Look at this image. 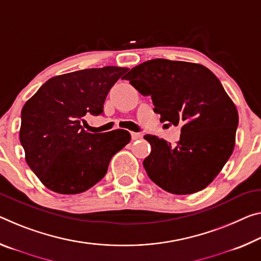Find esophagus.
<instances>
[{"instance_id":"obj_1","label":"esophagus","mask_w":261,"mask_h":261,"mask_svg":"<svg viewBox=\"0 0 261 261\" xmlns=\"http://www.w3.org/2000/svg\"><path fill=\"white\" fill-rule=\"evenodd\" d=\"M131 137L134 140L139 139V138H142V134H139V132H131Z\"/></svg>"}]
</instances>
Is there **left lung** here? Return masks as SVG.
Masks as SVG:
<instances>
[{"label": "left lung", "mask_w": 261, "mask_h": 261, "mask_svg": "<svg viewBox=\"0 0 261 261\" xmlns=\"http://www.w3.org/2000/svg\"><path fill=\"white\" fill-rule=\"evenodd\" d=\"M150 95L161 122L181 125L176 145L145 135L151 153L143 161L160 188L187 195L213 182L232 154L238 111L216 75L203 65L153 59L124 76Z\"/></svg>", "instance_id": "8db88e82"}]
</instances>
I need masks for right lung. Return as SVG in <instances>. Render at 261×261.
Here are the masks:
<instances>
[{
    "mask_svg": "<svg viewBox=\"0 0 261 261\" xmlns=\"http://www.w3.org/2000/svg\"><path fill=\"white\" fill-rule=\"evenodd\" d=\"M126 71L106 66L53 76L24 105L19 140L27 164L45 187L66 195L86 192L130 142L126 130L90 134L81 125L85 116L103 113L109 90Z\"/></svg>",
    "mask_w": 261,
    "mask_h": 261,
    "instance_id": "right-lung-1",
    "label": "right lung"
}]
</instances>
